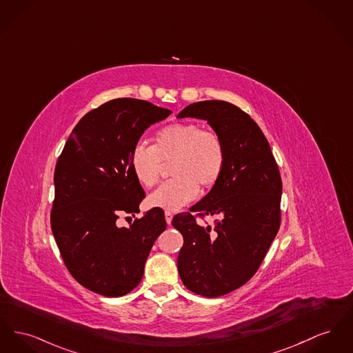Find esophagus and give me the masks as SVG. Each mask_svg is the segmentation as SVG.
<instances>
[{
  "mask_svg": "<svg viewBox=\"0 0 353 353\" xmlns=\"http://www.w3.org/2000/svg\"><path fill=\"white\" fill-rule=\"evenodd\" d=\"M172 219H173V213H172V212H169V210H166V212H165L166 224H170V223H172Z\"/></svg>",
  "mask_w": 353,
  "mask_h": 353,
  "instance_id": "34e87169",
  "label": "esophagus"
}]
</instances>
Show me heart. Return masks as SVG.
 <instances>
[{
	"mask_svg": "<svg viewBox=\"0 0 353 353\" xmlns=\"http://www.w3.org/2000/svg\"><path fill=\"white\" fill-rule=\"evenodd\" d=\"M170 165L174 176L149 196L152 207L177 210L199 194L200 187L217 184L225 166V148L212 129L194 123H176L159 129L153 145L136 144L129 153V166L144 188L154 187L163 173V164Z\"/></svg>",
	"mask_w": 353,
	"mask_h": 353,
	"instance_id": "heart-1",
	"label": "heart"
}]
</instances>
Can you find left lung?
<instances>
[{
	"instance_id": "left-lung-1",
	"label": "left lung",
	"mask_w": 353,
	"mask_h": 353,
	"mask_svg": "<svg viewBox=\"0 0 353 353\" xmlns=\"http://www.w3.org/2000/svg\"><path fill=\"white\" fill-rule=\"evenodd\" d=\"M184 117L205 120L221 137L225 166L201 201L173 217L184 237L179 274L188 290L219 297L244 285L263 263L280 228L283 184L268 140L240 108L200 101L177 114ZM192 212L216 216L215 228L200 226Z\"/></svg>"
}]
</instances>
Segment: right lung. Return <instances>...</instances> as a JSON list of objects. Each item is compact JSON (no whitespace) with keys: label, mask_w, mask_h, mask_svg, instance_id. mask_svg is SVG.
<instances>
[{"label":"right lung","mask_w":353,"mask_h":353,"mask_svg":"<svg viewBox=\"0 0 353 353\" xmlns=\"http://www.w3.org/2000/svg\"><path fill=\"white\" fill-rule=\"evenodd\" d=\"M172 112L144 100L116 99L86 113L65 143L54 170L52 232L70 274L86 290L120 297L144 274L164 212L148 210L129 228L120 213L140 212L145 192L129 166V153L146 128Z\"/></svg>","instance_id":"add662e5"}]
</instances>
